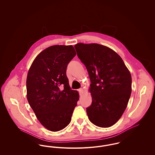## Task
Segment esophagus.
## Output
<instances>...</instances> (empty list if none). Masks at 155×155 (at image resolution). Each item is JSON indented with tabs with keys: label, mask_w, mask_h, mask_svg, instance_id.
<instances>
[{
	"label": "esophagus",
	"mask_w": 155,
	"mask_h": 155,
	"mask_svg": "<svg viewBox=\"0 0 155 155\" xmlns=\"http://www.w3.org/2000/svg\"><path fill=\"white\" fill-rule=\"evenodd\" d=\"M78 92H79V93H80V95H82V94H83V92H84V89H78Z\"/></svg>",
	"instance_id": "esophagus-1"
}]
</instances>
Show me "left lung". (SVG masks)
Masks as SVG:
<instances>
[{"instance_id":"left-lung-1","label":"left lung","mask_w":155,"mask_h":155,"mask_svg":"<svg viewBox=\"0 0 155 155\" xmlns=\"http://www.w3.org/2000/svg\"><path fill=\"white\" fill-rule=\"evenodd\" d=\"M74 47L91 82L89 91L92 102L87 108L89 120L97 127H110L127 106L132 91L131 73L121 58L106 46L78 43Z\"/></svg>"}]
</instances>
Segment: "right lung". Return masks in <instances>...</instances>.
Listing matches in <instances>:
<instances>
[{
  "instance_id": "obj_1",
  "label": "right lung",
  "mask_w": 155,
  "mask_h": 155,
  "mask_svg": "<svg viewBox=\"0 0 155 155\" xmlns=\"http://www.w3.org/2000/svg\"><path fill=\"white\" fill-rule=\"evenodd\" d=\"M75 55L72 45L49 46L37 56L28 72V102L41 124L53 132L69 124L79 100L66 75L67 65Z\"/></svg>"
}]
</instances>
